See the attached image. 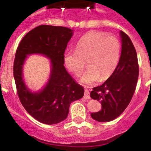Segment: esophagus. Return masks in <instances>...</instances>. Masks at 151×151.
Returning a JSON list of instances; mask_svg holds the SVG:
<instances>
[{
  "label": "esophagus",
  "instance_id": "esophagus-1",
  "mask_svg": "<svg viewBox=\"0 0 151 151\" xmlns=\"http://www.w3.org/2000/svg\"><path fill=\"white\" fill-rule=\"evenodd\" d=\"M84 97L86 99H91V96H90V93L89 91L87 89L85 90V94H84Z\"/></svg>",
  "mask_w": 151,
  "mask_h": 151
}]
</instances>
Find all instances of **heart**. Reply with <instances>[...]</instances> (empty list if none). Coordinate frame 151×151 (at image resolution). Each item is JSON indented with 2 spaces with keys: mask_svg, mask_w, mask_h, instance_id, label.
<instances>
[{
  "mask_svg": "<svg viewBox=\"0 0 151 151\" xmlns=\"http://www.w3.org/2000/svg\"><path fill=\"white\" fill-rule=\"evenodd\" d=\"M121 57V44L117 38L106 36L101 32L85 33L78 41L76 50H67L65 64L71 73L78 76L85 66L88 68L80 78L85 85L107 80L118 67Z\"/></svg>",
  "mask_w": 151,
  "mask_h": 151,
  "instance_id": "1",
  "label": "heart"
}]
</instances>
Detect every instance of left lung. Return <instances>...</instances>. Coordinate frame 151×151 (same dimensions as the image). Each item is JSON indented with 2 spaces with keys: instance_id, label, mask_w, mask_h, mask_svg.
I'll return each instance as SVG.
<instances>
[{
  "instance_id": "left-lung-1",
  "label": "left lung",
  "mask_w": 151,
  "mask_h": 151,
  "mask_svg": "<svg viewBox=\"0 0 151 151\" xmlns=\"http://www.w3.org/2000/svg\"><path fill=\"white\" fill-rule=\"evenodd\" d=\"M122 50L119 63L115 72L101 85L93 88L90 96L99 101L101 109L91 113L99 122H109L118 118L130 103L139 76L137 55L130 38L120 32Z\"/></svg>"
}]
</instances>
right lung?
Returning <instances> with one entry per match:
<instances>
[{
  "label": "right lung",
  "instance_id": "add662e5",
  "mask_svg": "<svg viewBox=\"0 0 151 151\" xmlns=\"http://www.w3.org/2000/svg\"><path fill=\"white\" fill-rule=\"evenodd\" d=\"M73 34L71 29L42 25L29 31L21 40L14 61V77L17 92L25 110L45 124L58 123L68 116L72 101L83 98V87L67 72L64 52ZM38 53L51 60L50 77L40 92L32 93L22 80V66L28 54Z\"/></svg>",
  "mask_w": 151,
  "mask_h": 151
}]
</instances>
